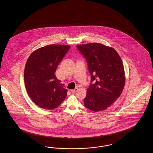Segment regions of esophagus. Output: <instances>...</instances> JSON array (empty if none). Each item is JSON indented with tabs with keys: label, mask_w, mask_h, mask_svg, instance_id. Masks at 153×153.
<instances>
[{
	"label": "esophagus",
	"mask_w": 153,
	"mask_h": 153,
	"mask_svg": "<svg viewBox=\"0 0 153 153\" xmlns=\"http://www.w3.org/2000/svg\"><path fill=\"white\" fill-rule=\"evenodd\" d=\"M77 90H78V88H75L74 90H71V91L72 92V93H76V91H77Z\"/></svg>",
	"instance_id": "esophagus-1"
}]
</instances>
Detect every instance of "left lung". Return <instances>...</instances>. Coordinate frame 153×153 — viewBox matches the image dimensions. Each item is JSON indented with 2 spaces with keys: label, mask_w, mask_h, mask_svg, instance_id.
<instances>
[{
  "label": "left lung",
  "mask_w": 153,
  "mask_h": 153,
  "mask_svg": "<svg viewBox=\"0 0 153 153\" xmlns=\"http://www.w3.org/2000/svg\"><path fill=\"white\" fill-rule=\"evenodd\" d=\"M76 46L86 59L91 74L84 105L94 111L105 110L120 97L125 86V71L120 56L113 48L99 43Z\"/></svg>",
  "instance_id": "8db88e82"
}]
</instances>
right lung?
<instances>
[{
    "label": "right lung",
    "mask_w": 153,
    "mask_h": 153,
    "mask_svg": "<svg viewBox=\"0 0 153 153\" xmlns=\"http://www.w3.org/2000/svg\"><path fill=\"white\" fill-rule=\"evenodd\" d=\"M70 47L47 45L35 51L28 57L24 71L25 84L29 97L37 106L54 109L67 97V90L55 73Z\"/></svg>",
    "instance_id": "obj_1"
}]
</instances>
